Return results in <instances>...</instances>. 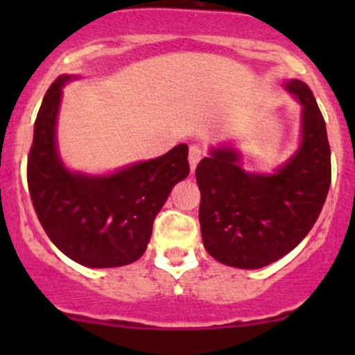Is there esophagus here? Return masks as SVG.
Wrapping results in <instances>:
<instances>
[{"label":"esophagus","mask_w":355,"mask_h":355,"mask_svg":"<svg viewBox=\"0 0 355 355\" xmlns=\"http://www.w3.org/2000/svg\"><path fill=\"white\" fill-rule=\"evenodd\" d=\"M204 151L202 148L198 144H192L191 148H189V163H191V170H196V166H198V163L200 161V157H202Z\"/></svg>","instance_id":"obj_1"}]
</instances>
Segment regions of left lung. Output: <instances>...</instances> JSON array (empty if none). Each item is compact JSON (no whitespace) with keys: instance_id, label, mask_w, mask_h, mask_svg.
Returning <instances> with one entry per match:
<instances>
[{"instance_id":"left-lung-1","label":"left lung","mask_w":355,"mask_h":355,"mask_svg":"<svg viewBox=\"0 0 355 355\" xmlns=\"http://www.w3.org/2000/svg\"><path fill=\"white\" fill-rule=\"evenodd\" d=\"M287 91L302 105V139L273 175L249 173L232 148H213L196 168L199 223L207 252L227 266L256 270L295 249L327 200L331 157L327 125L313 91L300 80Z\"/></svg>"}]
</instances>
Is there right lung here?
I'll return each instance as SVG.
<instances>
[{"mask_svg":"<svg viewBox=\"0 0 355 355\" xmlns=\"http://www.w3.org/2000/svg\"><path fill=\"white\" fill-rule=\"evenodd\" d=\"M62 75L46 92L34 123L27 184L35 214L51 242L75 263L116 268L146 252L156 214L191 171L187 144L105 177L67 170L56 149Z\"/></svg>","mask_w":355,"mask_h":355,"instance_id":"1","label":"right lung"}]
</instances>
